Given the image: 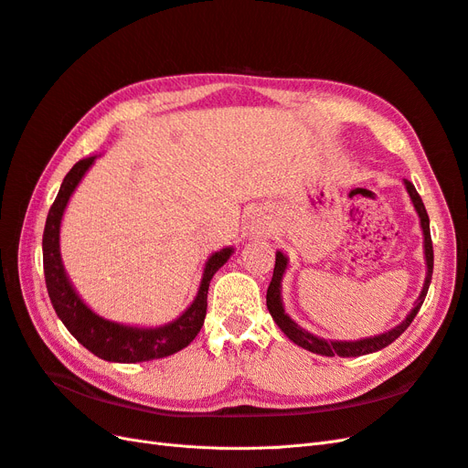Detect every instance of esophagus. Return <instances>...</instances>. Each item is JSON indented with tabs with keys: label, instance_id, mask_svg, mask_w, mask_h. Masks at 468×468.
<instances>
[{
	"label": "esophagus",
	"instance_id": "34e87169",
	"mask_svg": "<svg viewBox=\"0 0 468 468\" xmlns=\"http://www.w3.org/2000/svg\"><path fill=\"white\" fill-rule=\"evenodd\" d=\"M257 233H259L261 237H266V235H269V227H266V225H259V227H257Z\"/></svg>",
	"mask_w": 468,
	"mask_h": 468
}]
</instances>
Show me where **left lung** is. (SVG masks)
Returning a JSON list of instances; mask_svg holds the SVG:
<instances>
[{
	"label": "left lung",
	"mask_w": 468,
	"mask_h": 468,
	"mask_svg": "<svg viewBox=\"0 0 468 468\" xmlns=\"http://www.w3.org/2000/svg\"><path fill=\"white\" fill-rule=\"evenodd\" d=\"M406 184V190L411 197V204L416 207L418 216H420V223H421V229H423V249H425V262H427V276H425V284L423 290L420 293V298L413 305V310L408 314V317L404 319L402 324L396 325L394 329L382 333V335H375V337H368V339H360V341H325L322 337H315L314 333L302 329L296 322H292L290 315L284 312V305H282V296H280V282H282V276L286 272V266H288V259L284 257V252H276V264H274V274L272 280L269 284V290H266V308H269L272 319L276 322V325L282 329L284 335L292 341L296 343L298 346L305 351H312L317 355H325V356H360V355H368V353H375L384 349V346H388L390 343H394L402 333L410 327V324L413 322V317L418 315L421 303L427 296V290H430L431 284V274H433V243H431V233H430V218H427V211L425 206L421 202L420 194L413 188V184L404 180Z\"/></svg>",
	"instance_id": "8db88e82"
}]
</instances>
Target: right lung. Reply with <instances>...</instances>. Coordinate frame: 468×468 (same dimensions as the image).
<instances>
[{"mask_svg": "<svg viewBox=\"0 0 468 468\" xmlns=\"http://www.w3.org/2000/svg\"><path fill=\"white\" fill-rule=\"evenodd\" d=\"M93 160H96V156L84 158L70 168L69 175L64 176L58 196L55 204L50 206L47 216L43 233V266L52 308H55L60 322L78 339V343H82L90 353L103 360H110V363H143V360L175 355L182 351L184 346H188L199 333V329H202L207 310L209 282L213 274L231 257L233 249H221L207 259L197 296L190 303V308L178 319H175V322L144 329L115 324L93 314L80 300L69 276H66L58 245L60 221L66 204H69L72 192L86 175V170L93 165Z\"/></svg>", "mask_w": 468, "mask_h": 468, "instance_id": "1", "label": "right lung"}]
</instances>
